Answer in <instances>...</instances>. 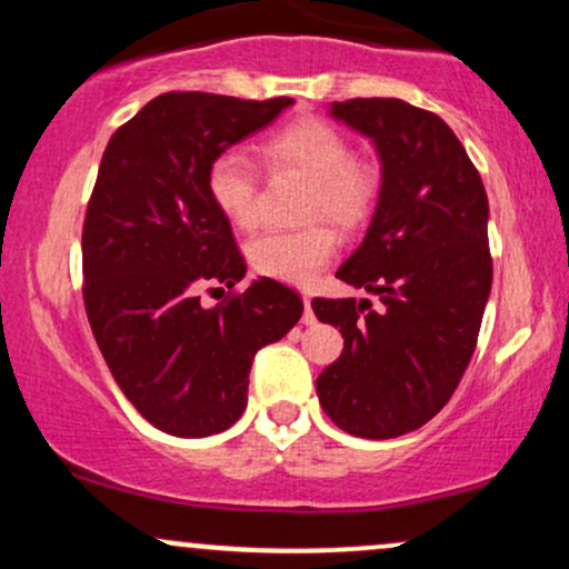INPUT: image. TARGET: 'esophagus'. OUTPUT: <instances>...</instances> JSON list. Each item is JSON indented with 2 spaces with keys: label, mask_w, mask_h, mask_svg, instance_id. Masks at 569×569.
Listing matches in <instances>:
<instances>
[{
  "label": "esophagus",
  "mask_w": 569,
  "mask_h": 569,
  "mask_svg": "<svg viewBox=\"0 0 569 569\" xmlns=\"http://www.w3.org/2000/svg\"><path fill=\"white\" fill-rule=\"evenodd\" d=\"M305 326H316V316H312V299L305 297V316H302Z\"/></svg>",
  "instance_id": "34e87169"
}]
</instances>
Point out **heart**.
Wrapping results in <instances>:
<instances>
[{"label": "heart", "mask_w": 569, "mask_h": 569, "mask_svg": "<svg viewBox=\"0 0 569 569\" xmlns=\"http://www.w3.org/2000/svg\"><path fill=\"white\" fill-rule=\"evenodd\" d=\"M259 152L270 168H289L310 179L307 217H326L352 230L375 211L380 173L369 162L352 158V147L331 122L305 117L264 136ZM208 198L219 213L240 230L259 221V179L251 160L238 149H224L206 171ZM337 251V234L316 221L302 230H270L248 243V262L259 276L307 286L329 264Z\"/></svg>", "instance_id": "1"}]
</instances>
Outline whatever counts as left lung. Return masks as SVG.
Instances as JSON below:
<instances>
[{"instance_id": "1", "label": "left lung", "mask_w": 569, "mask_h": 569, "mask_svg": "<svg viewBox=\"0 0 569 569\" xmlns=\"http://www.w3.org/2000/svg\"><path fill=\"white\" fill-rule=\"evenodd\" d=\"M337 120L375 141L382 187L363 243L337 270L369 299H312L345 350L318 375V401L361 439L426 426L466 375L492 289L481 176L439 114L401 98H350Z\"/></svg>"}]
</instances>
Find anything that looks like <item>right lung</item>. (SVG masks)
<instances>
[{
    "label": "right lung",
    "mask_w": 569,
    "mask_h": 569,
    "mask_svg": "<svg viewBox=\"0 0 569 569\" xmlns=\"http://www.w3.org/2000/svg\"><path fill=\"white\" fill-rule=\"evenodd\" d=\"M162 93L114 130L82 224V299L103 361L154 428L184 439L221 433L243 415L248 371L302 318L289 286L246 276L230 221L208 198L211 160L291 107ZM231 289L202 308L199 291Z\"/></svg>",
    "instance_id": "add662e5"
}]
</instances>
